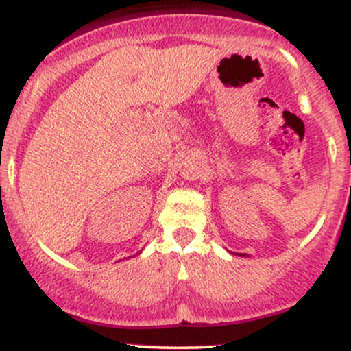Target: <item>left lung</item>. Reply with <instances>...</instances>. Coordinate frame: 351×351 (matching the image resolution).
I'll return each mask as SVG.
<instances>
[{"instance_id":"1","label":"left lung","mask_w":351,"mask_h":351,"mask_svg":"<svg viewBox=\"0 0 351 351\" xmlns=\"http://www.w3.org/2000/svg\"><path fill=\"white\" fill-rule=\"evenodd\" d=\"M243 256H244V254H243Z\"/></svg>"}]
</instances>
